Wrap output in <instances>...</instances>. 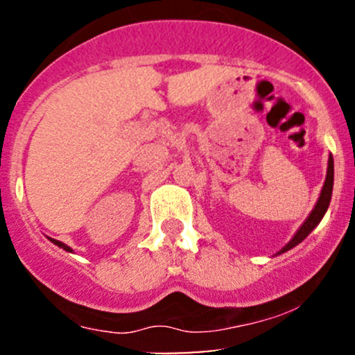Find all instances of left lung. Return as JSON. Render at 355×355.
<instances>
[{"mask_svg": "<svg viewBox=\"0 0 355 355\" xmlns=\"http://www.w3.org/2000/svg\"><path fill=\"white\" fill-rule=\"evenodd\" d=\"M332 187H334V160H332V155L329 157V166H327V177H325V183L324 187H322V191H320V197H319V202H317V205L313 207L312 214L309 215V218L305 220L304 225L300 227L299 232L294 235V239L291 240V242L285 245L282 250H280V254L282 252H287L291 250L292 247H295L297 243H300L302 240L307 237L311 232L315 229L317 225H319V222L324 217V214L329 209V203H331V197H332Z\"/></svg>", "mask_w": 355, "mask_h": 355, "instance_id": "1", "label": "left lung"}]
</instances>
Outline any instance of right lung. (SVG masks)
Returning <instances> with one entry per match:
<instances>
[{
	"instance_id": "add662e5",
	"label": "right lung",
	"mask_w": 355,
	"mask_h": 355,
	"mask_svg": "<svg viewBox=\"0 0 355 355\" xmlns=\"http://www.w3.org/2000/svg\"><path fill=\"white\" fill-rule=\"evenodd\" d=\"M50 240H51L53 243H55V245H58V247L63 248V250H67V252H71V248L68 247V245H64V243H63V242H60V240H55V239H50Z\"/></svg>"
}]
</instances>
